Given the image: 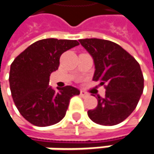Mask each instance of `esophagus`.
Masks as SVG:
<instances>
[{"mask_svg":"<svg viewBox=\"0 0 154 154\" xmlns=\"http://www.w3.org/2000/svg\"><path fill=\"white\" fill-rule=\"evenodd\" d=\"M80 95H81L82 97H85V96H87V93L85 91L81 90V91H80Z\"/></svg>","mask_w":154,"mask_h":154,"instance_id":"obj_1","label":"esophagus"}]
</instances>
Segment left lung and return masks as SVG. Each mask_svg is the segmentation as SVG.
I'll return each instance as SVG.
<instances>
[{
    "mask_svg": "<svg viewBox=\"0 0 154 154\" xmlns=\"http://www.w3.org/2000/svg\"><path fill=\"white\" fill-rule=\"evenodd\" d=\"M93 59L92 80L106 88L104 98L98 96V106L87 112L95 123L112 126L127 118L136 108L144 90L140 65L118 44L100 38L79 39Z\"/></svg>",
    "mask_w": 154,
    "mask_h": 154,
    "instance_id": "obj_1",
    "label": "left lung"
}]
</instances>
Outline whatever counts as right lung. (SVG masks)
<instances>
[{"mask_svg":"<svg viewBox=\"0 0 154 154\" xmlns=\"http://www.w3.org/2000/svg\"><path fill=\"white\" fill-rule=\"evenodd\" d=\"M77 40L45 38L29 46L10 66L9 86L15 105L23 117L32 124L46 127L65 116L69 100L78 89L67 85L49 86V77L58 69L64 52L78 46Z\"/></svg>","mask_w":154,"mask_h":154,"instance_id":"add662e5","label":"right lung"}]
</instances>
